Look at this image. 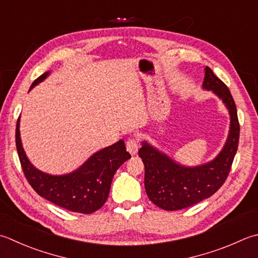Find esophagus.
I'll return each mask as SVG.
<instances>
[{"label":"esophagus","instance_id":"1","mask_svg":"<svg viewBox=\"0 0 258 258\" xmlns=\"http://www.w3.org/2000/svg\"><path fill=\"white\" fill-rule=\"evenodd\" d=\"M139 148H140V143L138 140L128 139L127 142H126V150H127L132 155H135L136 153H138Z\"/></svg>","mask_w":258,"mask_h":258}]
</instances>
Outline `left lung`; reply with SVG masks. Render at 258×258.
I'll list each match as a JSON object with an SVG mask.
<instances>
[{
	"label": "left lung",
	"instance_id": "1",
	"mask_svg": "<svg viewBox=\"0 0 258 258\" xmlns=\"http://www.w3.org/2000/svg\"><path fill=\"white\" fill-rule=\"evenodd\" d=\"M203 88L211 90L225 104L230 116L226 143L214 160L196 166L182 165L146 141H143L139 151L145 168L146 195L155 206L164 210L188 208L218 191L229 174L238 148L239 123L228 87L213 70L206 67Z\"/></svg>",
	"mask_w": 258,
	"mask_h": 258
}]
</instances>
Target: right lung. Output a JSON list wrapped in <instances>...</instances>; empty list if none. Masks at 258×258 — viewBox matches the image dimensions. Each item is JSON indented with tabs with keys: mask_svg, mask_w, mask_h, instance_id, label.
Wrapping results in <instances>:
<instances>
[{
	"mask_svg": "<svg viewBox=\"0 0 258 258\" xmlns=\"http://www.w3.org/2000/svg\"><path fill=\"white\" fill-rule=\"evenodd\" d=\"M49 75L50 72H47L35 79L30 90ZM15 143L25 178L35 192L61 208L86 215L95 213L106 203L115 172L131 159L124 141L119 140L97 151L73 172L53 175L42 172L30 162L20 138V117L15 131Z\"/></svg>",
	"mask_w": 258,
	"mask_h": 258,
	"instance_id": "right-lung-1",
	"label": "right lung"
}]
</instances>
